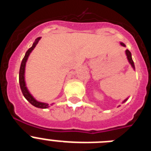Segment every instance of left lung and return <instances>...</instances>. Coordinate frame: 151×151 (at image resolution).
I'll use <instances>...</instances> for the list:
<instances>
[{
  "label": "left lung",
  "instance_id": "1",
  "mask_svg": "<svg viewBox=\"0 0 151 151\" xmlns=\"http://www.w3.org/2000/svg\"><path fill=\"white\" fill-rule=\"evenodd\" d=\"M120 45H122V46L125 47V44L122 43V42H120ZM125 54H126V56H127V59H128V60H129V63L131 64V66H132V67L133 69H135V68H134V62H133L132 58V54H131V52L129 51V50H125ZM127 100H128V98H126V99L124 100V101H122V103H125V101H127Z\"/></svg>",
  "mask_w": 151,
  "mask_h": 151
}]
</instances>
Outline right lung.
<instances>
[{"mask_svg":"<svg viewBox=\"0 0 151 151\" xmlns=\"http://www.w3.org/2000/svg\"><path fill=\"white\" fill-rule=\"evenodd\" d=\"M40 39H41V37L36 38L35 42L33 43L32 46L30 48L26 51V54H25V57H24V58L22 59V63H21L20 69H19V85H20V88L22 92V94H23L25 98L31 104L33 105V106H35V107L41 108V109H46V108L49 107L48 104L39 102V101H38L37 100L35 99L34 97L30 94V92L28 90L27 87H26V81H25V69H26V62H27V60L28 58H29V56L30 55L31 52L32 51L33 49L35 47L36 45H38V41H39Z\"/></svg>","mask_w":151,"mask_h":151,"instance_id":"right-lung-1","label":"right lung"}]
</instances>
